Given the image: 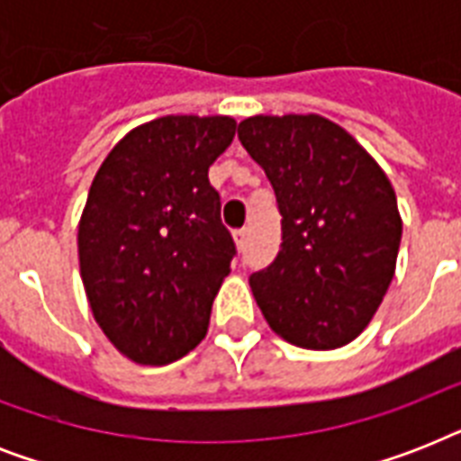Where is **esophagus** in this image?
I'll list each match as a JSON object with an SVG mask.
<instances>
[{
  "mask_svg": "<svg viewBox=\"0 0 461 461\" xmlns=\"http://www.w3.org/2000/svg\"><path fill=\"white\" fill-rule=\"evenodd\" d=\"M246 241H249V230H237V231H234V244H237L239 251H244Z\"/></svg>",
  "mask_w": 461,
  "mask_h": 461,
  "instance_id": "1",
  "label": "esophagus"
}]
</instances>
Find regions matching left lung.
<instances>
[{
	"label": "left lung",
	"instance_id": "1",
	"mask_svg": "<svg viewBox=\"0 0 461 461\" xmlns=\"http://www.w3.org/2000/svg\"><path fill=\"white\" fill-rule=\"evenodd\" d=\"M239 140L277 195L282 244L249 285L275 335L302 349L357 339L394 277L402 217L383 167L321 114H256Z\"/></svg>",
	"mask_w": 461,
	"mask_h": 461
}]
</instances>
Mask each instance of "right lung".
Listing matches in <instances>:
<instances>
[{"instance_id":"add662e5","label":"right lung","mask_w":461,"mask_h":461,"mask_svg":"<svg viewBox=\"0 0 461 461\" xmlns=\"http://www.w3.org/2000/svg\"><path fill=\"white\" fill-rule=\"evenodd\" d=\"M231 117L167 114L112 148L78 222L93 318L136 364L186 357L208 332L234 241L208 169L231 146Z\"/></svg>"}]
</instances>
